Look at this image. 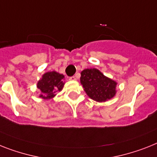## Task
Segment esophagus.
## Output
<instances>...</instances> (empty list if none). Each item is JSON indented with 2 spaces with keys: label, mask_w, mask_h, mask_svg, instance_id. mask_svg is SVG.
I'll use <instances>...</instances> for the list:
<instances>
[{
  "label": "esophagus",
  "mask_w": 157,
  "mask_h": 157,
  "mask_svg": "<svg viewBox=\"0 0 157 157\" xmlns=\"http://www.w3.org/2000/svg\"><path fill=\"white\" fill-rule=\"evenodd\" d=\"M69 79L71 81H75V80H76V77L75 76H71V77H70Z\"/></svg>",
  "instance_id": "1"
}]
</instances>
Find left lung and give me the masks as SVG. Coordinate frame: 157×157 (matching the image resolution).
Instances as JSON below:
<instances>
[{"instance_id": "1", "label": "left lung", "mask_w": 157, "mask_h": 157, "mask_svg": "<svg viewBox=\"0 0 157 157\" xmlns=\"http://www.w3.org/2000/svg\"><path fill=\"white\" fill-rule=\"evenodd\" d=\"M80 82L86 94L97 102H105L113 98L116 94L117 82L103 75L95 68L82 71Z\"/></svg>"}]
</instances>
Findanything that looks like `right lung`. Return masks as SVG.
Returning <instances> with one entry per match:
<instances>
[{"instance_id":"add662e5","label":"right lung","mask_w":157,"mask_h":157,"mask_svg":"<svg viewBox=\"0 0 157 157\" xmlns=\"http://www.w3.org/2000/svg\"><path fill=\"white\" fill-rule=\"evenodd\" d=\"M64 75L56 71L46 72L37 84L40 90L39 97L43 99H50L55 96V93L61 91L64 86Z\"/></svg>"}]
</instances>
